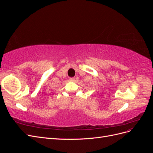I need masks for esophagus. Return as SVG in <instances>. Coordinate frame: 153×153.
Masks as SVG:
<instances>
[{
  "label": "esophagus",
  "mask_w": 153,
  "mask_h": 153,
  "mask_svg": "<svg viewBox=\"0 0 153 153\" xmlns=\"http://www.w3.org/2000/svg\"><path fill=\"white\" fill-rule=\"evenodd\" d=\"M69 80L72 81V82H75V78H69Z\"/></svg>",
  "instance_id": "1"
}]
</instances>
